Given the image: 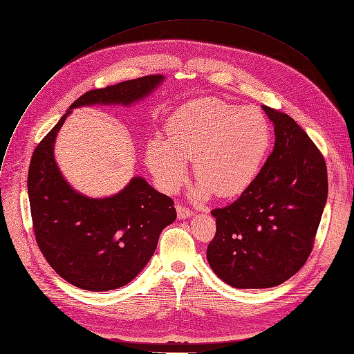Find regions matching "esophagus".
I'll return each mask as SVG.
<instances>
[{"label": "esophagus", "instance_id": "obj_1", "mask_svg": "<svg viewBox=\"0 0 354 354\" xmlns=\"http://www.w3.org/2000/svg\"><path fill=\"white\" fill-rule=\"evenodd\" d=\"M176 209H177L178 219H186V218H190L193 215V212L189 208H186V206H183V205H177Z\"/></svg>", "mask_w": 354, "mask_h": 354}]
</instances>
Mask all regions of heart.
<instances>
[{"label": "heart", "mask_w": 354, "mask_h": 354, "mask_svg": "<svg viewBox=\"0 0 354 354\" xmlns=\"http://www.w3.org/2000/svg\"><path fill=\"white\" fill-rule=\"evenodd\" d=\"M168 139L156 136L146 146V164L167 192L185 181L193 160L194 194L215 190L230 198L258 177L271 145V127L262 111L218 98H201L180 106L167 123Z\"/></svg>", "instance_id": "b5f03b06"}]
</instances>
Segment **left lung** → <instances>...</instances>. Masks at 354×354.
<instances>
[{
  "label": "left lung",
  "mask_w": 354,
  "mask_h": 354,
  "mask_svg": "<svg viewBox=\"0 0 354 354\" xmlns=\"http://www.w3.org/2000/svg\"><path fill=\"white\" fill-rule=\"evenodd\" d=\"M275 145L258 177L225 208L206 250L219 279L234 288L283 284L308 261L328 198L324 156L296 121L266 105Z\"/></svg>",
  "instance_id": "left-lung-1"
}]
</instances>
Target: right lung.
I'll use <instances>...</instances> for the list:
<instances>
[{
	"mask_svg": "<svg viewBox=\"0 0 354 354\" xmlns=\"http://www.w3.org/2000/svg\"><path fill=\"white\" fill-rule=\"evenodd\" d=\"M164 79L145 76L86 92L33 152L28 193L36 241L53 270L79 288L108 291L129 284L149 262L162 230L177 214L173 199L140 176L106 198H89L73 189L54 156L58 131L71 109L130 106L160 88Z\"/></svg>",
	"mask_w": 354,
	"mask_h": 354,
	"instance_id": "add662e5",
	"label": "right lung"
}]
</instances>
